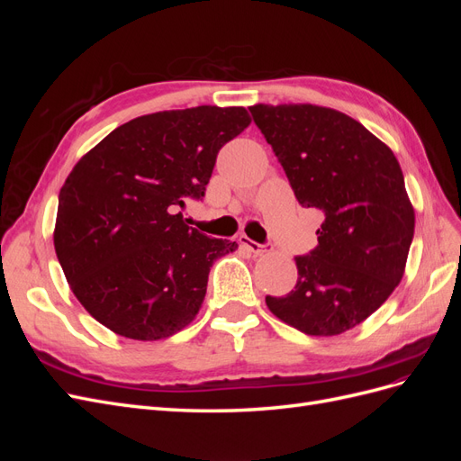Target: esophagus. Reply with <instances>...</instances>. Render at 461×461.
Wrapping results in <instances>:
<instances>
[{
	"mask_svg": "<svg viewBox=\"0 0 461 461\" xmlns=\"http://www.w3.org/2000/svg\"><path fill=\"white\" fill-rule=\"evenodd\" d=\"M239 242L244 246V248H248L249 252L252 254H256V256H261V254H265V252H269V246H263V244H259V242H254V240H249L248 236H240L239 239Z\"/></svg>",
	"mask_w": 461,
	"mask_h": 461,
	"instance_id": "1",
	"label": "esophagus"
}]
</instances>
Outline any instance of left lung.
<instances>
[{
  "instance_id": "8db88e82",
  "label": "left lung",
  "mask_w": 461,
  "mask_h": 461,
  "mask_svg": "<svg viewBox=\"0 0 461 461\" xmlns=\"http://www.w3.org/2000/svg\"><path fill=\"white\" fill-rule=\"evenodd\" d=\"M302 207L323 212L317 246L296 256L298 281L267 296L285 323L334 337L359 325L398 286L415 213L393 149L340 111L312 104L249 107Z\"/></svg>"
}]
</instances>
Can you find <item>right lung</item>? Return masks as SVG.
<instances>
[{
  "label": "right lung",
  "mask_w": 461,
  "mask_h": 461,
  "mask_svg": "<svg viewBox=\"0 0 461 461\" xmlns=\"http://www.w3.org/2000/svg\"><path fill=\"white\" fill-rule=\"evenodd\" d=\"M252 122L244 107L200 105L121 124L82 158L59 192L53 244L67 283L104 327L132 340L185 329L209 267L239 244L185 225L219 149Z\"/></svg>",
  "instance_id": "right-lung-1"
}]
</instances>
